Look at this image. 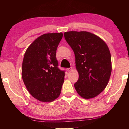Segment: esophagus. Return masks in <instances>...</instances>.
I'll return each instance as SVG.
<instances>
[{"mask_svg":"<svg viewBox=\"0 0 129 129\" xmlns=\"http://www.w3.org/2000/svg\"><path fill=\"white\" fill-rule=\"evenodd\" d=\"M72 70V68H67V71L68 72H70V71H71Z\"/></svg>","mask_w":129,"mask_h":129,"instance_id":"obj_1","label":"esophagus"}]
</instances>
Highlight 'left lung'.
Listing matches in <instances>:
<instances>
[{
    "label": "left lung",
    "mask_w": 129,
    "mask_h": 129,
    "mask_svg": "<svg viewBox=\"0 0 129 129\" xmlns=\"http://www.w3.org/2000/svg\"><path fill=\"white\" fill-rule=\"evenodd\" d=\"M64 37L75 55L79 75L75 84L76 91L85 99L96 97L105 89L112 72L108 45L99 36L89 32H66Z\"/></svg>",
    "instance_id": "1"
}]
</instances>
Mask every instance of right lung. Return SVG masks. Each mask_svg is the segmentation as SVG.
Wrapping results in <instances>:
<instances>
[{
    "instance_id": "1",
    "label": "right lung",
    "mask_w": 129,
    "mask_h": 129,
    "mask_svg": "<svg viewBox=\"0 0 129 129\" xmlns=\"http://www.w3.org/2000/svg\"><path fill=\"white\" fill-rule=\"evenodd\" d=\"M62 36V32L44 34L28 47L24 54L23 82L30 94L40 101H53L60 94L65 71L57 67L56 54Z\"/></svg>"
}]
</instances>
